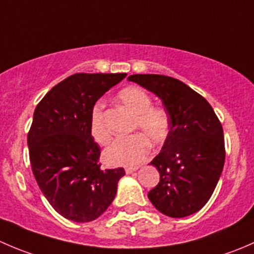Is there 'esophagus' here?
Masks as SVG:
<instances>
[{
	"mask_svg": "<svg viewBox=\"0 0 254 254\" xmlns=\"http://www.w3.org/2000/svg\"><path fill=\"white\" fill-rule=\"evenodd\" d=\"M137 170H139V167H127L125 168V172H127V175H130V173L136 172Z\"/></svg>",
	"mask_w": 254,
	"mask_h": 254,
	"instance_id": "obj_1",
	"label": "esophagus"
}]
</instances>
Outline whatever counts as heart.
<instances>
[{
    "mask_svg": "<svg viewBox=\"0 0 254 254\" xmlns=\"http://www.w3.org/2000/svg\"><path fill=\"white\" fill-rule=\"evenodd\" d=\"M119 101L135 115L132 129L141 134L118 137L104 150V160L111 166H135L146 158L148 139L160 145L170 134V118L163 109L152 106L150 96L139 87H127L119 93ZM91 135L97 142L104 145L111 139L103 115V104L97 103L91 113Z\"/></svg>",
    "mask_w": 254,
    "mask_h": 254,
    "instance_id": "obj_1",
    "label": "heart"
}]
</instances>
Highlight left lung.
Returning <instances> with one entry per match:
<instances>
[{
  "mask_svg": "<svg viewBox=\"0 0 254 254\" xmlns=\"http://www.w3.org/2000/svg\"><path fill=\"white\" fill-rule=\"evenodd\" d=\"M127 79L156 94L170 118V134L150 162L160 172V182L148 191V199L167 216H189L207 203L221 176V123L206 99L179 79L163 75H131Z\"/></svg>",
  "mask_w": 254,
  "mask_h": 254,
  "instance_id": "left-lung-1",
  "label": "left lung"
}]
</instances>
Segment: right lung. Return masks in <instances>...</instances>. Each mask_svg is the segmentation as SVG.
<instances>
[{"label":"right lung","mask_w":254,"mask_h":254,"mask_svg":"<svg viewBox=\"0 0 254 254\" xmlns=\"http://www.w3.org/2000/svg\"><path fill=\"white\" fill-rule=\"evenodd\" d=\"M127 73H75L39 102L28 132L29 158L40 190L61 216L89 222L117 194L124 168L103 170L101 148L91 135V113Z\"/></svg>","instance_id":"right-lung-1"}]
</instances>
